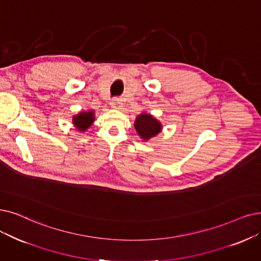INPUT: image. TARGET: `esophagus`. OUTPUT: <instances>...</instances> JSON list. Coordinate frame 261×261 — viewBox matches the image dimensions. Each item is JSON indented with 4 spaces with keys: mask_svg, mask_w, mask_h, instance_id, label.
I'll list each match as a JSON object with an SVG mask.
<instances>
[{
    "mask_svg": "<svg viewBox=\"0 0 261 261\" xmlns=\"http://www.w3.org/2000/svg\"><path fill=\"white\" fill-rule=\"evenodd\" d=\"M122 105H123V102H122V99H120V98H113L110 101V106L113 109H120L122 107Z\"/></svg>",
    "mask_w": 261,
    "mask_h": 261,
    "instance_id": "esophagus-1",
    "label": "esophagus"
}]
</instances>
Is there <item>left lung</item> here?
I'll return each mask as SVG.
<instances>
[{"label": "left lung", "instance_id": "obj_1", "mask_svg": "<svg viewBox=\"0 0 261 261\" xmlns=\"http://www.w3.org/2000/svg\"><path fill=\"white\" fill-rule=\"evenodd\" d=\"M134 126L138 136L143 141H148L151 138L158 136L163 129L162 123L155 117H153L151 113L147 112H142L136 117Z\"/></svg>", "mask_w": 261, "mask_h": 261}]
</instances>
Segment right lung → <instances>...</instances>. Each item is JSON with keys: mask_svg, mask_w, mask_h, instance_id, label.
I'll return each mask as SVG.
<instances>
[{"mask_svg": "<svg viewBox=\"0 0 261 261\" xmlns=\"http://www.w3.org/2000/svg\"><path fill=\"white\" fill-rule=\"evenodd\" d=\"M95 121V111L94 110H81L78 114L72 117V124L80 132L85 133L89 129L92 124Z\"/></svg>", "mask_w": 261, "mask_h": 261, "instance_id": "1", "label": "right lung"}]
</instances>
